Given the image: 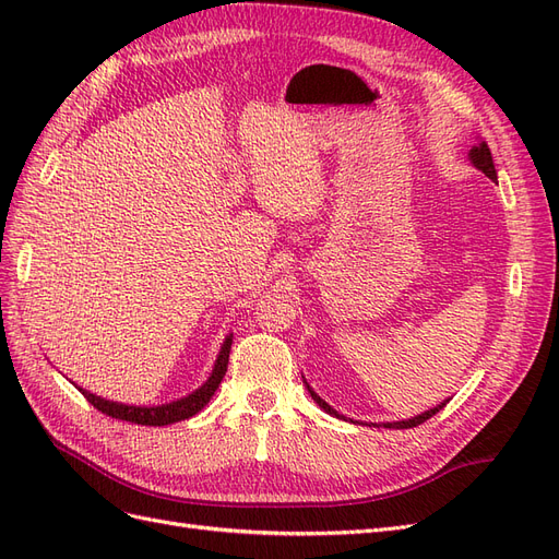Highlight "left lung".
<instances>
[{
    "mask_svg": "<svg viewBox=\"0 0 559 559\" xmlns=\"http://www.w3.org/2000/svg\"><path fill=\"white\" fill-rule=\"evenodd\" d=\"M471 163L478 167V170H483L489 179L492 181H497V170H495V163H492V151H489V146H487V142H478L476 146L471 148ZM308 392L312 394V399L317 401V405L319 408H324L329 415H335V417H341L337 415L331 405L326 403V401H321L312 389L308 386ZM448 403V401H445ZM445 403H441V405H436V408H431V411H427V413H421V415H417V417H413V419H408V421H394V425H384V427H396V429H411V427H417V425H421V421H427L429 417H433L438 411H443L445 408Z\"/></svg>",
    "mask_w": 559,
    "mask_h": 559,
    "instance_id": "1",
    "label": "left lung"
}]
</instances>
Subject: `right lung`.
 I'll list each match as a JSON object with an SVG mask.
<instances>
[{
  "label": "right lung",
  "instance_id": "right-lung-1",
  "mask_svg": "<svg viewBox=\"0 0 559 559\" xmlns=\"http://www.w3.org/2000/svg\"><path fill=\"white\" fill-rule=\"evenodd\" d=\"M230 345H233V335L226 337V343L222 347V352H218V359L214 364V370L210 380L202 384L200 389H195L193 394H189L181 401H175V403H165V405H156V408H138V405H123V403H114V401H105L99 399L91 392H86V389H79V392L86 396V401L93 405V408H97L99 413H105L109 417H116V419H126V421H132V425H142V427H165V425H175V421H181V419H189L193 417L195 413H200L202 408H205L207 401L212 399V394L216 392V386L222 384L226 370H228V357H230Z\"/></svg>",
  "mask_w": 559,
  "mask_h": 559
}]
</instances>
